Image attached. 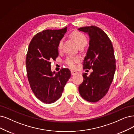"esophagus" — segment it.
<instances>
[{
  "mask_svg": "<svg viewBox=\"0 0 134 134\" xmlns=\"http://www.w3.org/2000/svg\"><path fill=\"white\" fill-rule=\"evenodd\" d=\"M71 75H77L78 73V72L76 71H74V70H71Z\"/></svg>",
  "mask_w": 134,
  "mask_h": 134,
  "instance_id": "obj_1",
  "label": "esophagus"
}]
</instances>
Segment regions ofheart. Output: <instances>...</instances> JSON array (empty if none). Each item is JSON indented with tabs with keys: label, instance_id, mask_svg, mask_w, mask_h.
<instances>
[{
	"label": "heart",
	"instance_id": "b5f03b06",
	"mask_svg": "<svg viewBox=\"0 0 134 134\" xmlns=\"http://www.w3.org/2000/svg\"><path fill=\"white\" fill-rule=\"evenodd\" d=\"M71 37L73 40L77 43L79 47H84L87 43V38L86 35L81 32L75 31L72 32L70 34ZM63 46V40H61L59 41L58 44V48L59 51L62 49ZM80 59L77 57L70 56L68 57L65 61V63L71 68H73L75 66L76 64L79 61Z\"/></svg>",
	"mask_w": 134,
	"mask_h": 134
}]
</instances>
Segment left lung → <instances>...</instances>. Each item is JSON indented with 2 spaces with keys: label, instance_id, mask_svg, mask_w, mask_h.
Returning <instances> with one entry per match:
<instances>
[{
  "label": "left lung",
  "instance_id": "left-lung-1",
  "mask_svg": "<svg viewBox=\"0 0 134 134\" xmlns=\"http://www.w3.org/2000/svg\"><path fill=\"white\" fill-rule=\"evenodd\" d=\"M78 30L88 34L90 46L83 61V69H91L90 76L83 73L79 86L81 97L88 102H97L105 96L113 80L116 64L111 42L105 32L96 26L82 27Z\"/></svg>",
  "mask_w": 134,
  "mask_h": 134
}]
</instances>
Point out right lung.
<instances>
[{
    "instance_id": "add662e5",
    "label": "right lung",
    "mask_w": 134,
    "mask_h": 134,
    "mask_svg": "<svg viewBox=\"0 0 134 134\" xmlns=\"http://www.w3.org/2000/svg\"><path fill=\"white\" fill-rule=\"evenodd\" d=\"M67 31L45 30L34 36L29 44L26 57L28 81L34 94L46 104L54 103L60 98L71 74L62 68L56 73L51 70V62L58 56V44Z\"/></svg>"
}]
</instances>
